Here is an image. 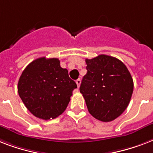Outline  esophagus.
<instances>
[{"label": "esophagus", "instance_id": "obj_1", "mask_svg": "<svg viewBox=\"0 0 153 153\" xmlns=\"http://www.w3.org/2000/svg\"><path fill=\"white\" fill-rule=\"evenodd\" d=\"M76 84H77V86H78V87H79V86H80V85H81V79H77Z\"/></svg>", "mask_w": 153, "mask_h": 153}]
</instances>
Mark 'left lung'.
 <instances>
[{
	"label": "left lung",
	"mask_w": 153,
	"mask_h": 153,
	"mask_svg": "<svg viewBox=\"0 0 153 153\" xmlns=\"http://www.w3.org/2000/svg\"><path fill=\"white\" fill-rule=\"evenodd\" d=\"M87 73L80 86L89 113L101 121H114L123 113L133 91V81L121 60L100 55L86 59Z\"/></svg>",
	"instance_id": "8db88e82"
}]
</instances>
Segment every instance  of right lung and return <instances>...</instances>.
<instances>
[{
    "instance_id": "1",
    "label": "right lung",
    "mask_w": 153,
    "mask_h": 153,
    "mask_svg": "<svg viewBox=\"0 0 153 153\" xmlns=\"http://www.w3.org/2000/svg\"><path fill=\"white\" fill-rule=\"evenodd\" d=\"M17 88L22 102L35 117L50 120L65 111L77 85L58 59L41 57L24 70Z\"/></svg>"
}]
</instances>
